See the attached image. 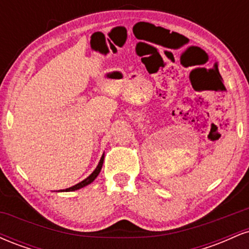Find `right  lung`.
Masks as SVG:
<instances>
[{
    "label": "right lung",
    "mask_w": 249,
    "mask_h": 249,
    "mask_svg": "<svg viewBox=\"0 0 249 249\" xmlns=\"http://www.w3.org/2000/svg\"><path fill=\"white\" fill-rule=\"evenodd\" d=\"M103 162H104V154H103V156H102L101 160H99L98 165H97V167L95 168V171H93V172L91 173L90 176L88 177V178H85L84 180H83V181L78 182V184L73 185V186H71V187H69V188H65V190H59L58 192H72V191L79 190V188H82V187H85V186H88L89 184H91V182H92L93 180H95V179L97 178V176H98L99 172H101V170H102V166H103Z\"/></svg>",
    "instance_id": "1"
}]
</instances>
